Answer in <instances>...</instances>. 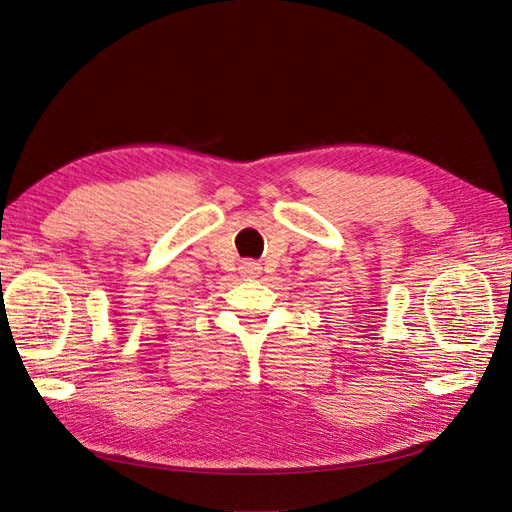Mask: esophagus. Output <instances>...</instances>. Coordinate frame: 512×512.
<instances>
[{
    "mask_svg": "<svg viewBox=\"0 0 512 512\" xmlns=\"http://www.w3.org/2000/svg\"><path fill=\"white\" fill-rule=\"evenodd\" d=\"M241 273H243V275H247V277H258V273H260V265H258V262L245 260L243 265H241Z\"/></svg>",
    "mask_w": 512,
    "mask_h": 512,
    "instance_id": "obj_1",
    "label": "esophagus"
}]
</instances>
